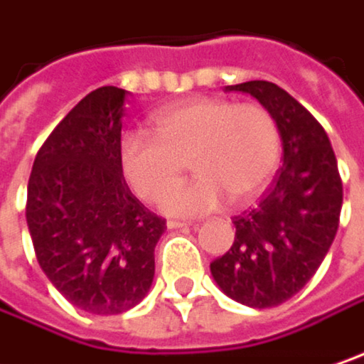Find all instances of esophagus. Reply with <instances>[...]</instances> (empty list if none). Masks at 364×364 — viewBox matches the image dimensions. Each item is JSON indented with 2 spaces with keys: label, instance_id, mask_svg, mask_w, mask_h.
<instances>
[{
  "label": "esophagus",
  "instance_id": "34e87169",
  "mask_svg": "<svg viewBox=\"0 0 364 364\" xmlns=\"http://www.w3.org/2000/svg\"><path fill=\"white\" fill-rule=\"evenodd\" d=\"M191 223H187V220H175V218H171V220H166V226L168 228H183V226H189Z\"/></svg>",
  "mask_w": 364,
  "mask_h": 364
}]
</instances>
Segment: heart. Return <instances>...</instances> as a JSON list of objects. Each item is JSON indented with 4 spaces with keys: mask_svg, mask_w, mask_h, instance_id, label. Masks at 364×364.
<instances>
[{
    "mask_svg": "<svg viewBox=\"0 0 364 364\" xmlns=\"http://www.w3.org/2000/svg\"><path fill=\"white\" fill-rule=\"evenodd\" d=\"M152 127L154 134L127 132L119 144V161L138 198L156 202L162 196L166 214L200 216L228 200L251 202L269 185L280 162L278 121L259 102L187 98L156 111ZM185 160L198 177L171 190Z\"/></svg>",
    "mask_w": 364,
    "mask_h": 364,
    "instance_id": "b5f03b06",
    "label": "heart"
}]
</instances>
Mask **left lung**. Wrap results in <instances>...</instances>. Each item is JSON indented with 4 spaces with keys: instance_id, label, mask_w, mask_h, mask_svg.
Instances as JSON below:
<instances>
[{
    "instance_id": "1",
    "label": "left lung",
    "mask_w": 364,
    "mask_h": 364,
    "mask_svg": "<svg viewBox=\"0 0 364 364\" xmlns=\"http://www.w3.org/2000/svg\"><path fill=\"white\" fill-rule=\"evenodd\" d=\"M272 111L282 166L253 210L232 218L235 243L210 269L218 287L247 307H278L303 289L330 251L342 210V179L321 123L280 86L251 80L226 86Z\"/></svg>"
}]
</instances>
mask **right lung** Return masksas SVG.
I'll use <instances>...</instances> for the list:
<instances>
[{
  "label": "right lung",
  "mask_w": 364,
  "mask_h": 364,
  "mask_svg": "<svg viewBox=\"0 0 364 364\" xmlns=\"http://www.w3.org/2000/svg\"><path fill=\"white\" fill-rule=\"evenodd\" d=\"M123 100L117 86L82 98L36 152L28 179L38 266L72 305L95 315H117L146 296L166 228L123 179Z\"/></svg>",
  "instance_id": "right-lung-1"
}]
</instances>
